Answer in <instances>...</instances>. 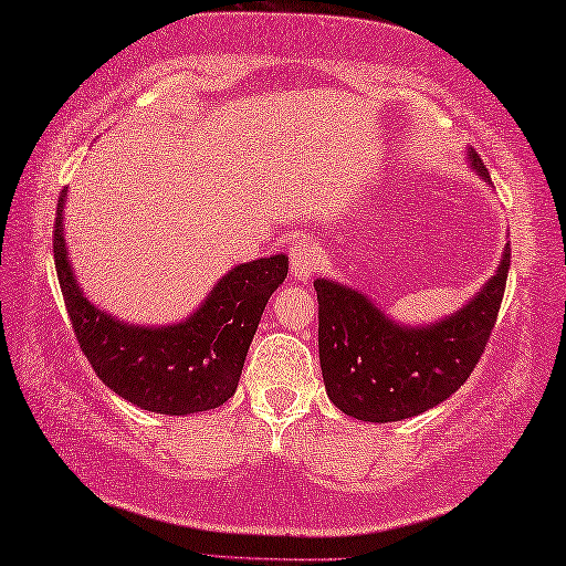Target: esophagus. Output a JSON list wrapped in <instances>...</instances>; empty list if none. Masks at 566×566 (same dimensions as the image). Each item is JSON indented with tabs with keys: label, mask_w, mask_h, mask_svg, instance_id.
Returning <instances> with one entry per match:
<instances>
[{
	"label": "esophagus",
	"mask_w": 566,
	"mask_h": 566,
	"mask_svg": "<svg viewBox=\"0 0 566 566\" xmlns=\"http://www.w3.org/2000/svg\"><path fill=\"white\" fill-rule=\"evenodd\" d=\"M319 249L310 237H297L291 247V273L297 281H307L315 273Z\"/></svg>",
	"instance_id": "esophagus-1"
}]
</instances>
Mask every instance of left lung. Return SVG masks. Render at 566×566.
I'll return each instance as SVG.
<instances>
[{
  "label": "left lung",
  "mask_w": 566,
  "mask_h": 566,
  "mask_svg": "<svg viewBox=\"0 0 566 566\" xmlns=\"http://www.w3.org/2000/svg\"><path fill=\"white\" fill-rule=\"evenodd\" d=\"M491 180L476 151L469 154ZM511 247L486 287L457 315L420 329L390 322L368 300L339 283L315 281L319 364L329 400L366 422L420 415L454 394L474 371L499 319Z\"/></svg>",
  "instance_id": "1"
}]
</instances>
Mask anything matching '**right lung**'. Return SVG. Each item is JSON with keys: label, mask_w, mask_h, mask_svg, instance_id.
<instances>
[{"label": "right lung", "mask_w": 566, "mask_h": 566, "mask_svg": "<svg viewBox=\"0 0 566 566\" xmlns=\"http://www.w3.org/2000/svg\"><path fill=\"white\" fill-rule=\"evenodd\" d=\"M57 198L53 259L80 349L102 384L148 412L190 415L234 396L249 344L269 297L285 275L283 253L229 271L190 319L172 327H134L87 303L73 279Z\"/></svg>", "instance_id": "obj_1"}]
</instances>
